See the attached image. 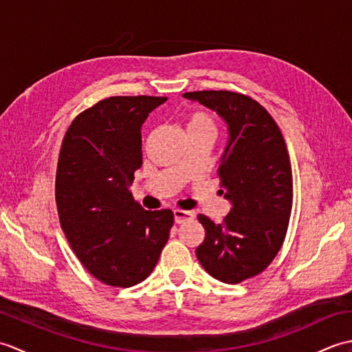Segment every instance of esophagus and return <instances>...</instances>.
I'll list each match as a JSON object with an SVG mask.
<instances>
[{
	"instance_id": "1",
	"label": "esophagus",
	"mask_w": 352,
	"mask_h": 352,
	"mask_svg": "<svg viewBox=\"0 0 352 352\" xmlns=\"http://www.w3.org/2000/svg\"><path fill=\"white\" fill-rule=\"evenodd\" d=\"M193 214L192 212H186V210H174V221L175 223H183L186 221H190L193 219Z\"/></svg>"
}]
</instances>
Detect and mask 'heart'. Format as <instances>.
Segmentation results:
<instances>
[{"mask_svg":"<svg viewBox=\"0 0 352 352\" xmlns=\"http://www.w3.org/2000/svg\"><path fill=\"white\" fill-rule=\"evenodd\" d=\"M186 126H188V133L192 131H216V124L212 115L207 111H193L188 118H186Z\"/></svg>","mask_w":352,"mask_h":352,"instance_id":"b5f03b06","label":"heart"}]
</instances>
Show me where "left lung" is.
Here are the masks:
<instances>
[{"instance_id":"8db88e82","label":"left lung","mask_w":352,"mask_h":352,"mask_svg":"<svg viewBox=\"0 0 352 352\" xmlns=\"http://www.w3.org/2000/svg\"><path fill=\"white\" fill-rule=\"evenodd\" d=\"M183 96L214 110L228 126L218 174L231 208L222 223L198 216L206 237L197 257L213 278L237 284L263 272L286 237L294 198L286 142L267 110L250 96L230 91Z\"/></svg>"}]
</instances>
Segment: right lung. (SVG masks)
Here are the masks:
<instances>
[{"label": "right lung", "instance_id": "1", "mask_svg": "<svg viewBox=\"0 0 352 352\" xmlns=\"http://www.w3.org/2000/svg\"><path fill=\"white\" fill-rule=\"evenodd\" d=\"M166 96H110L80 113L65 134L56 174L58 219L87 272L131 287L153 272L174 213L145 210L130 186L142 166V124Z\"/></svg>", "mask_w": 352, "mask_h": 352}]
</instances>
